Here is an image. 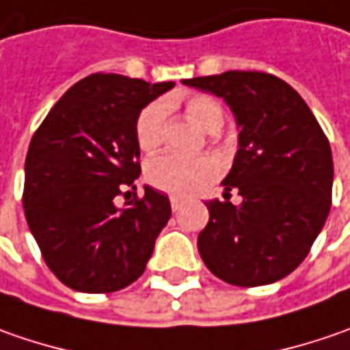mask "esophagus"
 Segmentation results:
<instances>
[{
    "instance_id": "obj_1",
    "label": "esophagus",
    "mask_w": 350,
    "mask_h": 350,
    "mask_svg": "<svg viewBox=\"0 0 350 350\" xmlns=\"http://www.w3.org/2000/svg\"><path fill=\"white\" fill-rule=\"evenodd\" d=\"M183 200L179 198V196H171V208H173V212H177V210L181 208Z\"/></svg>"
}]
</instances>
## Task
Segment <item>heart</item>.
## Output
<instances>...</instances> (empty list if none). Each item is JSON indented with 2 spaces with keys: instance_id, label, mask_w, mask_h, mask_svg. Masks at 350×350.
I'll return each instance as SVG.
<instances>
[{
  "instance_id": "obj_1",
  "label": "heart",
  "mask_w": 350,
  "mask_h": 350,
  "mask_svg": "<svg viewBox=\"0 0 350 350\" xmlns=\"http://www.w3.org/2000/svg\"><path fill=\"white\" fill-rule=\"evenodd\" d=\"M185 113L196 126L214 132L224 124V109L216 99L208 95H195L185 101ZM167 122L165 101H152L146 105L136 118V142L144 152H154L161 146ZM220 173V165L210 155L179 157L165 154L152 157L146 165L148 183L169 195L187 196L200 191L212 183Z\"/></svg>"
}]
</instances>
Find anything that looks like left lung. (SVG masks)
Returning <instances> with one entry per match:
<instances>
[{
    "label": "left lung",
    "mask_w": 350,
    "mask_h": 350,
    "mask_svg": "<svg viewBox=\"0 0 350 350\" xmlns=\"http://www.w3.org/2000/svg\"><path fill=\"white\" fill-rule=\"evenodd\" d=\"M222 97L239 130L222 181L241 204L210 200L196 245L212 275L235 286H262L306 259L331 208L333 157L316 116L296 89L262 72H224L183 79Z\"/></svg>",
    "instance_id": "obj_1"
}]
</instances>
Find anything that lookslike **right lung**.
Masks as SVG:
<instances>
[{"label": "right lung", "mask_w": 350, "mask_h": 350, "mask_svg": "<svg viewBox=\"0 0 350 350\" xmlns=\"http://www.w3.org/2000/svg\"><path fill=\"white\" fill-rule=\"evenodd\" d=\"M173 85L88 75L62 95L34 132L25 159L23 208L48 269L66 286L109 294L146 271L171 218L169 198L148 185L142 198L134 193L122 206L115 198L126 187L136 191L140 177L136 118Z\"/></svg>", "instance_id": "right-lung-1"}]
</instances>
